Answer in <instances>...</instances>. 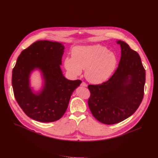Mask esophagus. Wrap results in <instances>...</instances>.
Wrapping results in <instances>:
<instances>
[{
  "label": "esophagus",
  "instance_id": "esophagus-1",
  "mask_svg": "<svg viewBox=\"0 0 158 158\" xmlns=\"http://www.w3.org/2000/svg\"><path fill=\"white\" fill-rule=\"evenodd\" d=\"M81 86L82 87H87V85L85 82H82L81 84Z\"/></svg>",
  "mask_w": 158,
  "mask_h": 158
}]
</instances>
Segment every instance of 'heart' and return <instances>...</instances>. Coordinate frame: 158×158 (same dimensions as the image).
Returning <instances> with one entry per match:
<instances>
[{
	"label": "heart",
	"mask_w": 158,
	"mask_h": 158,
	"mask_svg": "<svg viewBox=\"0 0 158 158\" xmlns=\"http://www.w3.org/2000/svg\"><path fill=\"white\" fill-rule=\"evenodd\" d=\"M117 64V58L113 52L98 44L76 46L72 49V57L64 60V66L70 74L78 76L85 69L86 79L93 84L106 81Z\"/></svg>",
	"instance_id": "obj_1"
}]
</instances>
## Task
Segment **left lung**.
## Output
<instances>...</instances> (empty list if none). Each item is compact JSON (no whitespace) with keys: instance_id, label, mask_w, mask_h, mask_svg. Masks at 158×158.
Segmentation results:
<instances>
[{"instance_id":"obj_1","label":"left lung","mask_w":158,"mask_h":158,"mask_svg":"<svg viewBox=\"0 0 158 158\" xmlns=\"http://www.w3.org/2000/svg\"><path fill=\"white\" fill-rule=\"evenodd\" d=\"M119 65L112 76L101 85H89L88 106L98 121L113 124L128 118L140 105L144 94L145 70L137 52L124 41Z\"/></svg>"}]
</instances>
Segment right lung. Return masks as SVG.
<instances>
[{
	"mask_svg": "<svg viewBox=\"0 0 158 158\" xmlns=\"http://www.w3.org/2000/svg\"><path fill=\"white\" fill-rule=\"evenodd\" d=\"M65 47L49 40L35 42L18 56L13 70L12 86L15 97L23 112L35 121L43 123L60 119L69 106L73 91L81 83L70 81L60 69ZM41 72L44 84L38 93L30 87L31 73Z\"/></svg>",
	"mask_w": 158,
	"mask_h": 158,
	"instance_id": "add662e5",
	"label": "right lung"
}]
</instances>
